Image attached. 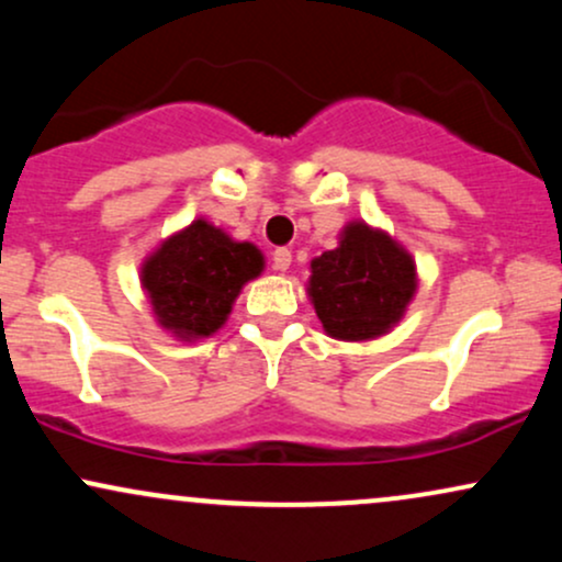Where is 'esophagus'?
<instances>
[{"mask_svg": "<svg viewBox=\"0 0 562 562\" xmlns=\"http://www.w3.org/2000/svg\"><path fill=\"white\" fill-rule=\"evenodd\" d=\"M290 261H293V254H290L288 248H274V254H272L274 269L285 272V269H290Z\"/></svg>", "mask_w": 562, "mask_h": 562, "instance_id": "1", "label": "esophagus"}]
</instances>
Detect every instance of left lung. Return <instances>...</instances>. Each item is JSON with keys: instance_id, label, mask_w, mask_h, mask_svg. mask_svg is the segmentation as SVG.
<instances>
[{"instance_id": "8db88e82", "label": "left lung", "mask_w": 562, "mask_h": 562, "mask_svg": "<svg viewBox=\"0 0 562 562\" xmlns=\"http://www.w3.org/2000/svg\"><path fill=\"white\" fill-rule=\"evenodd\" d=\"M417 290L415 261L385 232L351 222L335 250L312 261L308 299L327 335L372 340L404 317Z\"/></svg>"}]
</instances>
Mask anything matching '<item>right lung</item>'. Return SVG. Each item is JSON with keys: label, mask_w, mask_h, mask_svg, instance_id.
Returning <instances> with one entry per match:
<instances>
[{"label": "right lung", "mask_w": 562, "mask_h": 562, "mask_svg": "<svg viewBox=\"0 0 562 562\" xmlns=\"http://www.w3.org/2000/svg\"><path fill=\"white\" fill-rule=\"evenodd\" d=\"M263 269L256 245L235 243L205 218L177 232L142 263V288L166 330L209 338L224 325L243 285Z\"/></svg>", "instance_id": "obj_1"}]
</instances>
